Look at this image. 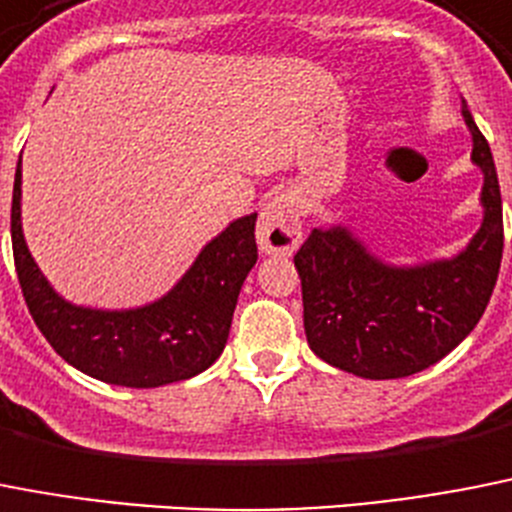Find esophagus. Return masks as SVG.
<instances>
[{
	"instance_id": "esophagus-1",
	"label": "esophagus",
	"mask_w": 512,
	"mask_h": 512,
	"mask_svg": "<svg viewBox=\"0 0 512 512\" xmlns=\"http://www.w3.org/2000/svg\"><path fill=\"white\" fill-rule=\"evenodd\" d=\"M301 242L299 203L291 193H275L260 211L257 244L265 255H291Z\"/></svg>"
}]
</instances>
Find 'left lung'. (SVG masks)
Here are the masks:
<instances>
[{"instance_id": "8db88e82", "label": "left lung", "mask_w": 512, "mask_h": 512, "mask_svg": "<svg viewBox=\"0 0 512 512\" xmlns=\"http://www.w3.org/2000/svg\"><path fill=\"white\" fill-rule=\"evenodd\" d=\"M471 162L484 175L482 226L451 260L389 265L345 226L314 229L293 262L304 330L324 363L361 379H404L446 358L490 304L502 260L495 159L464 102Z\"/></svg>"}]
</instances>
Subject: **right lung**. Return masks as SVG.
I'll return each instance as SVG.
<instances>
[{
  "label": "right lung",
  "mask_w": 512,
  "mask_h": 512,
  "mask_svg": "<svg viewBox=\"0 0 512 512\" xmlns=\"http://www.w3.org/2000/svg\"><path fill=\"white\" fill-rule=\"evenodd\" d=\"M22 170L12 190V252L38 330L69 366L105 384L154 389L206 371L229 337L239 291L257 262V213L231 221L201 250L177 286L139 309H90L61 299L22 237Z\"/></svg>",
  "instance_id": "add662e5"
}]
</instances>
